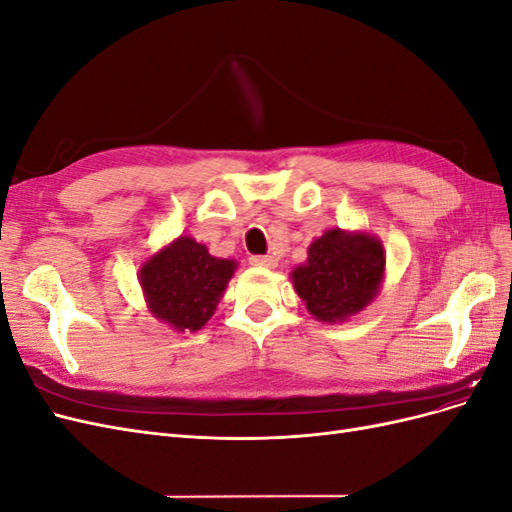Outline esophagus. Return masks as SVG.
Listing matches in <instances>:
<instances>
[{"instance_id":"1","label":"esophagus","mask_w":512,"mask_h":512,"mask_svg":"<svg viewBox=\"0 0 512 512\" xmlns=\"http://www.w3.org/2000/svg\"><path fill=\"white\" fill-rule=\"evenodd\" d=\"M250 265L254 267H267V269H273L277 262L273 256H250Z\"/></svg>"}]
</instances>
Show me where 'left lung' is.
Wrapping results in <instances>:
<instances>
[{"label":"left lung","instance_id":"8db88e82","mask_svg":"<svg viewBox=\"0 0 512 512\" xmlns=\"http://www.w3.org/2000/svg\"><path fill=\"white\" fill-rule=\"evenodd\" d=\"M384 273L378 239L329 230L309 245L307 265L292 271L294 290L318 320H344L376 297Z\"/></svg>","mask_w":512,"mask_h":512}]
</instances>
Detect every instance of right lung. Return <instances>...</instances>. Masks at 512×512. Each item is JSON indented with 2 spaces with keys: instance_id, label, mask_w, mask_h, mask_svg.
Returning <instances> with one entry per match:
<instances>
[{
  "instance_id": "1",
  "label": "right lung",
  "mask_w": 512,
  "mask_h": 512,
  "mask_svg": "<svg viewBox=\"0 0 512 512\" xmlns=\"http://www.w3.org/2000/svg\"><path fill=\"white\" fill-rule=\"evenodd\" d=\"M235 267V260L213 258L205 245L179 237L145 262L141 286L156 318L177 331H198L213 316Z\"/></svg>"
}]
</instances>
